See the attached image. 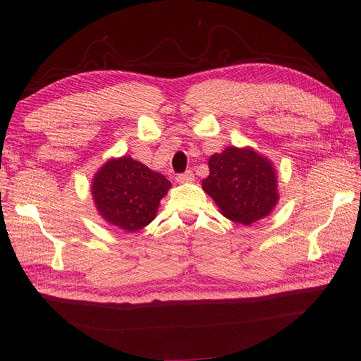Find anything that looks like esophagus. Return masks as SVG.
Masks as SVG:
<instances>
[{
	"instance_id": "esophagus-1",
	"label": "esophagus",
	"mask_w": 361,
	"mask_h": 361,
	"mask_svg": "<svg viewBox=\"0 0 361 361\" xmlns=\"http://www.w3.org/2000/svg\"><path fill=\"white\" fill-rule=\"evenodd\" d=\"M194 180H195V175H194L192 171H186V172L176 175V181H178V183H190Z\"/></svg>"
}]
</instances>
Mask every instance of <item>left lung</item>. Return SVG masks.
I'll list each match as a JSON object with an SVG mask.
<instances>
[{"instance_id":"obj_1","label":"left lung","mask_w":361,"mask_h":361,"mask_svg":"<svg viewBox=\"0 0 361 361\" xmlns=\"http://www.w3.org/2000/svg\"><path fill=\"white\" fill-rule=\"evenodd\" d=\"M203 189L225 217L242 225L268 216L278 202L271 163L251 149L228 147L212 155Z\"/></svg>"}]
</instances>
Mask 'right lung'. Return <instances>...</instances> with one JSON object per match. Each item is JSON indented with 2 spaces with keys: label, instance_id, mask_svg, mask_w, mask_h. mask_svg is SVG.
Returning <instances> with one entry per match:
<instances>
[{
  "label": "right lung",
  "instance_id": "right-lung-1",
  "mask_svg": "<svg viewBox=\"0 0 361 361\" xmlns=\"http://www.w3.org/2000/svg\"><path fill=\"white\" fill-rule=\"evenodd\" d=\"M171 181L130 157L111 159L99 171L93 183L97 211L111 225L137 231L155 219L159 200Z\"/></svg>",
  "mask_w": 361,
  "mask_h": 361
}]
</instances>
